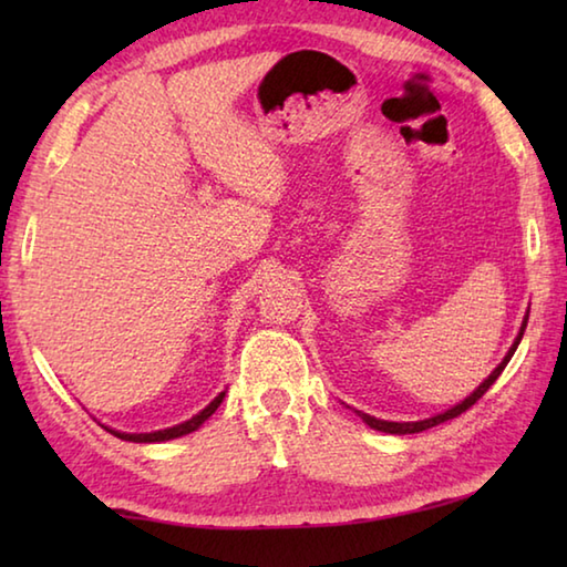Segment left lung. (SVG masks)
I'll use <instances>...</instances> for the list:
<instances>
[{
	"instance_id": "8db88e82",
	"label": "left lung",
	"mask_w": 567,
	"mask_h": 567,
	"mask_svg": "<svg viewBox=\"0 0 567 567\" xmlns=\"http://www.w3.org/2000/svg\"><path fill=\"white\" fill-rule=\"evenodd\" d=\"M525 324H527V320H523V328H520V332H517V338H515V342H513V348L507 350V354L503 358V362L497 364V368L491 372V375H487V380L480 382V388L473 392V395H467L463 402H457L455 408H450V410H445V412H440V415H435V417L417 420V422H390V420H378V417L368 415V412H358V415L362 417V422H368L370 427L380 430V433H390V435H412V433H422V430L435 427V425H440V422H445V420H453V417H457V415H463V412L473 408L475 402H477L480 398H483L487 390H491L493 382H495L497 378H501V372L505 370V364L511 362V358H513L515 350H517V344H520V340H523Z\"/></svg>"
}]
</instances>
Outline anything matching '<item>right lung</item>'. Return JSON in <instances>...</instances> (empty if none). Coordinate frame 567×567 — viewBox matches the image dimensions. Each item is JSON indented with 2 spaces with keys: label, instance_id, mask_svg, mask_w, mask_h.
Returning <instances> with one entry per match:
<instances>
[{
  "label": "right lung",
  "instance_id": "obj_1",
  "mask_svg": "<svg viewBox=\"0 0 567 567\" xmlns=\"http://www.w3.org/2000/svg\"><path fill=\"white\" fill-rule=\"evenodd\" d=\"M223 398H225V392H219V395L213 402H209V405L203 412H197L195 417H189L185 422H179V425L167 427V430H155V433H120V430H110V427L107 430H110L114 437L130 440V443H165V440H175V437L195 433V430L203 425V422L219 408V402H223Z\"/></svg>",
  "mask_w": 567,
  "mask_h": 567
}]
</instances>
